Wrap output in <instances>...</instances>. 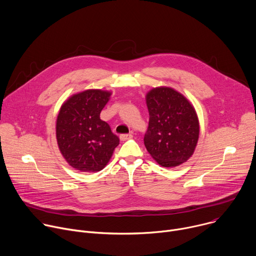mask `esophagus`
Segmentation results:
<instances>
[{
    "label": "esophagus",
    "instance_id": "1",
    "mask_svg": "<svg viewBox=\"0 0 256 256\" xmlns=\"http://www.w3.org/2000/svg\"><path fill=\"white\" fill-rule=\"evenodd\" d=\"M120 138L122 140H130L132 138V134H120Z\"/></svg>",
    "mask_w": 256,
    "mask_h": 256
}]
</instances>
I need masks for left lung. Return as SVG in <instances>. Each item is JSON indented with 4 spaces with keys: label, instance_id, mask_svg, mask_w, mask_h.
Segmentation results:
<instances>
[{
    "label": "left lung",
    "instance_id": "left-lung-1",
    "mask_svg": "<svg viewBox=\"0 0 256 256\" xmlns=\"http://www.w3.org/2000/svg\"><path fill=\"white\" fill-rule=\"evenodd\" d=\"M149 126L144 142L147 151L163 167L186 162L194 152L200 124L192 103L169 87L152 89L146 95Z\"/></svg>",
    "mask_w": 256,
    "mask_h": 256
}]
</instances>
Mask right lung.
Listing matches in <instances>:
<instances>
[{
    "instance_id": "1",
    "label": "right lung",
    "mask_w": 256,
    "mask_h": 256,
    "mask_svg": "<svg viewBox=\"0 0 256 256\" xmlns=\"http://www.w3.org/2000/svg\"><path fill=\"white\" fill-rule=\"evenodd\" d=\"M112 92L86 90L70 96L56 118V140L66 161L81 172L102 170L110 160L120 138L100 112Z\"/></svg>"
}]
</instances>
